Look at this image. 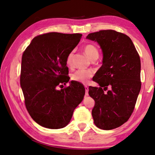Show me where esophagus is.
Wrapping results in <instances>:
<instances>
[{"mask_svg": "<svg viewBox=\"0 0 155 155\" xmlns=\"http://www.w3.org/2000/svg\"><path fill=\"white\" fill-rule=\"evenodd\" d=\"M84 88H85V95L87 96L88 94V87L87 86H84Z\"/></svg>", "mask_w": 155, "mask_h": 155, "instance_id": "34e87169", "label": "esophagus"}]
</instances>
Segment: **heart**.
Wrapping results in <instances>:
<instances>
[{
    "label": "heart",
    "mask_w": 155,
    "mask_h": 155,
    "mask_svg": "<svg viewBox=\"0 0 155 155\" xmlns=\"http://www.w3.org/2000/svg\"><path fill=\"white\" fill-rule=\"evenodd\" d=\"M83 50L88 57L91 60L97 59L99 54L98 48L95 45L93 44H87L84 46ZM73 51H71L68 54L67 58H66V64L68 67H71L72 64V57H73ZM93 72L90 70H78L76 71L71 76V79L82 84L88 83L91 78L93 77Z\"/></svg>",
    "instance_id": "obj_1"
}]
</instances>
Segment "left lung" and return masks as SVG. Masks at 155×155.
<instances>
[{
  "instance_id": "obj_1",
  "label": "left lung",
  "mask_w": 155,
  "mask_h": 155,
  "mask_svg": "<svg viewBox=\"0 0 155 155\" xmlns=\"http://www.w3.org/2000/svg\"><path fill=\"white\" fill-rule=\"evenodd\" d=\"M87 38L97 41L103 53L94 78L100 87L88 88L95 101L94 123L101 129H114L126 123L134 109L141 88L139 54L131 39L116 31H99Z\"/></svg>"
}]
</instances>
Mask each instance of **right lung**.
<instances>
[{"mask_svg":"<svg viewBox=\"0 0 155 155\" xmlns=\"http://www.w3.org/2000/svg\"><path fill=\"white\" fill-rule=\"evenodd\" d=\"M82 35L48 32L32 39L22 56L20 83L28 113L41 126L57 129L67 126L74 110L83 101L85 89L69 81L66 58Z\"/></svg>","mask_w":155,"mask_h":155,"instance_id":"obj_1","label":"right lung"}]
</instances>
